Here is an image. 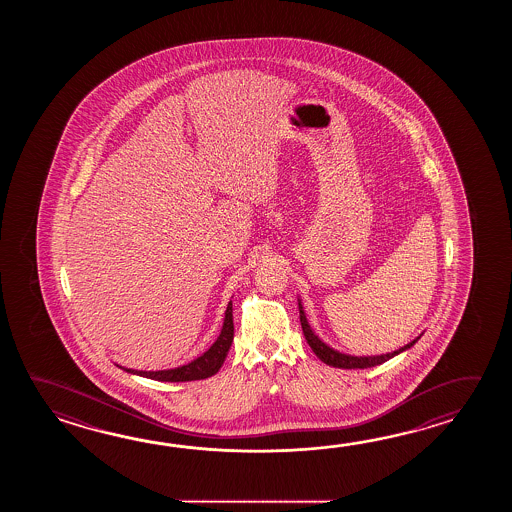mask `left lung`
Here are the masks:
<instances>
[{
  "label": "left lung",
  "mask_w": 512,
  "mask_h": 512,
  "mask_svg": "<svg viewBox=\"0 0 512 512\" xmlns=\"http://www.w3.org/2000/svg\"><path fill=\"white\" fill-rule=\"evenodd\" d=\"M298 309H300V324H302V331H304L305 340H307V344L311 346V349L315 351L316 357L322 360V362H326L329 366H333V368H342V370H364V368H373V366H379L382 362H386V360L393 359L395 355H399V353H403L406 349L412 348L415 342L419 340L421 337L415 338L412 340L410 344H406L404 348H399L397 351H392V353H386V355H373V357H353V355H346V353H340L337 349L331 348V346H327L326 342H322L318 335H315V331L311 329L309 326V322H307V318H305L304 307H302V302H300V298H298Z\"/></svg>",
  "instance_id": "8db88e82"
}]
</instances>
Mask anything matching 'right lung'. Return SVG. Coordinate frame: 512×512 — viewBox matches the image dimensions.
I'll use <instances>...</instances> for the list:
<instances>
[{"mask_svg": "<svg viewBox=\"0 0 512 512\" xmlns=\"http://www.w3.org/2000/svg\"><path fill=\"white\" fill-rule=\"evenodd\" d=\"M232 340H234V322H232V300H230L227 311H225L223 327H221L219 337L201 357H197V359L188 362V364H183L179 368H172V370L142 371L130 370V368H122V370L133 373V375H141L146 379H152V381H201V379H208V377L218 373L219 368L223 366V362L227 359Z\"/></svg>", "mask_w": 512, "mask_h": 512, "instance_id": "right-lung-1", "label": "right lung"}]
</instances>
